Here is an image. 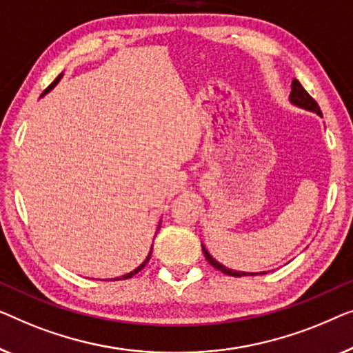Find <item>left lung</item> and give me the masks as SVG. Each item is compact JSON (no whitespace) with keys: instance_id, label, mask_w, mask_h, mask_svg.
Listing matches in <instances>:
<instances>
[{"instance_id":"1","label":"left lung","mask_w":353,"mask_h":353,"mask_svg":"<svg viewBox=\"0 0 353 353\" xmlns=\"http://www.w3.org/2000/svg\"><path fill=\"white\" fill-rule=\"evenodd\" d=\"M290 102L292 103V105H296V107H299V108H304V110H307V112H314V113H316V115H319V117H321V110H320L319 103H316V102L314 101V99H312V97L309 96V92H307L305 89L302 88V84H301L299 81H297V79H292V83H291ZM201 248H203V254H205L206 261L210 262V264H211L212 267H214V269L221 270L222 274L230 275V276H245V275L254 276V275H264V274H267V272H240V270L228 269V267L222 265L221 262H217V261L214 259V257H212V256L210 254V252H208L205 245H201Z\"/></svg>"}]
</instances>
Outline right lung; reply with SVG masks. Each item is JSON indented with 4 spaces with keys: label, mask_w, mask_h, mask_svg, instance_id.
<instances>
[{
    "label": "right lung",
    "mask_w": 353,
    "mask_h": 353,
    "mask_svg": "<svg viewBox=\"0 0 353 353\" xmlns=\"http://www.w3.org/2000/svg\"><path fill=\"white\" fill-rule=\"evenodd\" d=\"M63 77V73H61V75H59L56 79H54V81L51 83V84H49V86H48V89H46V91H44L43 94H41V97H44V96H46V94L48 92H51V89H54V86H57V83L59 81H61V78ZM160 225H161V221H160V224H158V228H157V230H160ZM152 248H153V245H152ZM150 256H152V250H150V252H148V256L145 257V261H143L142 262V264L141 265H139V267H136V269H134L132 272H129V274H125V275H121V276H117V278H112V280H126V278H131L132 275H136V274H139V272H141L142 269H143V267H145L147 265V262L148 261H150Z\"/></svg>",
    "instance_id": "obj_1"
}]
</instances>
